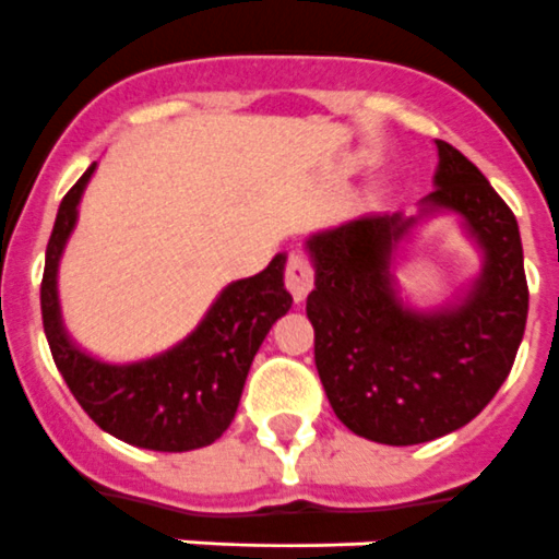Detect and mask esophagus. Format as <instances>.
<instances>
[{"label": "esophagus", "mask_w": 559, "mask_h": 559, "mask_svg": "<svg viewBox=\"0 0 559 559\" xmlns=\"http://www.w3.org/2000/svg\"><path fill=\"white\" fill-rule=\"evenodd\" d=\"M312 284H316V275H312L309 261L304 255H298V252H293L287 261V289L293 293L295 301L301 304L309 295V289H312Z\"/></svg>", "instance_id": "obj_1"}]
</instances>
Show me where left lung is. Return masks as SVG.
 <instances>
[{"label": "left lung", "mask_w": 559, "mask_h": 559, "mask_svg": "<svg viewBox=\"0 0 559 559\" xmlns=\"http://www.w3.org/2000/svg\"><path fill=\"white\" fill-rule=\"evenodd\" d=\"M457 214L481 250V272L440 308H412L394 281L417 223ZM316 289L307 318L316 367L337 420L360 438L415 447L486 409L526 332L528 287L518 218L475 164L438 142L435 190L417 215H372L318 229L304 243Z\"/></svg>", "instance_id": "obj_1"}]
</instances>
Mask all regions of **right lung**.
<instances>
[{"instance_id": "obj_1", "label": "right lung", "mask_w": 559, "mask_h": 559, "mask_svg": "<svg viewBox=\"0 0 559 559\" xmlns=\"http://www.w3.org/2000/svg\"><path fill=\"white\" fill-rule=\"evenodd\" d=\"M96 173L91 164L59 204L41 275V321L64 383L107 435L153 452H190L222 438L236 417L243 381L266 332L293 307L284 287L287 255L250 278L233 281L199 326L170 349L112 364L70 337L59 304V264L79 222V201Z\"/></svg>"}]
</instances>
